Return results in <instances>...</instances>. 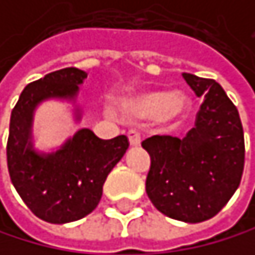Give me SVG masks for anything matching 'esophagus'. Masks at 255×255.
<instances>
[{
  "label": "esophagus",
  "instance_id": "34e87169",
  "mask_svg": "<svg viewBox=\"0 0 255 255\" xmlns=\"http://www.w3.org/2000/svg\"><path fill=\"white\" fill-rule=\"evenodd\" d=\"M128 138H129L130 146H138V144H140V140H141L140 132L135 130V129H130V130L128 132Z\"/></svg>",
  "mask_w": 255,
  "mask_h": 255
}]
</instances>
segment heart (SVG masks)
I'll list each match as a JSON object with an SVG mask.
<instances>
[{
  "label": "heart",
  "instance_id": "obj_1",
  "mask_svg": "<svg viewBox=\"0 0 255 255\" xmlns=\"http://www.w3.org/2000/svg\"><path fill=\"white\" fill-rule=\"evenodd\" d=\"M184 98L173 92H157L137 98L130 103V111L143 118H165L181 114Z\"/></svg>",
  "mask_w": 255,
  "mask_h": 255
}]
</instances>
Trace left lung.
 Listing matches in <instances>:
<instances>
[{"label": "left lung", "mask_w": 255, "mask_h": 255, "mask_svg": "<svg viewBox=\"0 0 255 255\" xmlns=\"http://www.w3.org/2000/svg\"><path fill=\"white\" fill-rule=\"evenodd\" d=\"M182 76L204 103L185 137L152 135L141 143L151 157L146 193L163 215L201 223L215 217L239 188L245 135L239 111L218 82Z\"/></svg>", "instance_id": "obj_1"}]
</instances>
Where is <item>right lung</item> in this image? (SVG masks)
<instances>
[{"label":"right lung","mask_w":255,"mask_h":255,"mask_svg":"<svg viewBox=\"0 0 255 255\" xmlns=\"http://www.w3.org/2000/svg\"><path fill=\"white\" fill-rule=\"evenodd\" d=\"M87 73L63 68L24 87L10 115L7 168L24 204L40 220L63 224L93 212L103 196L107 174L121 160L129 140H103L90 129H79L54 152H37L32 143L35 107L49 98L74 101ZM76 118H81L79 109Z\"/></svg>","instance_id":"obj_1"}]
</instances>
